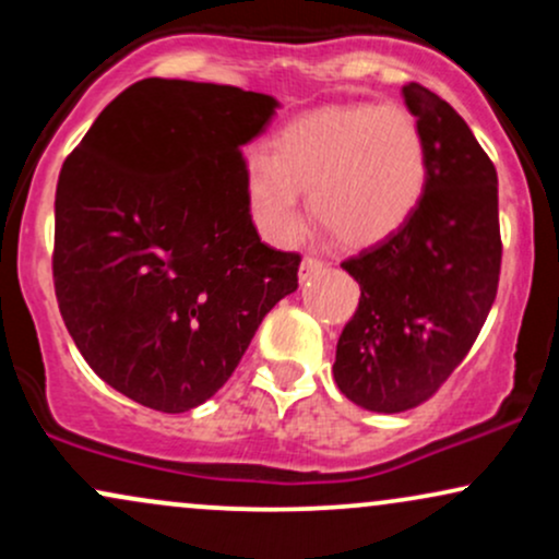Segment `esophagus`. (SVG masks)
<instances>
[{
	"mask_svg": "<svg viewBox=\"0 0 559 559\" xmlns=\"http://www.w3.org/2000/svg\"><path fill=\"white\" fill-rule=\"evenodd\" d=\"M325 267H329V262L320 260V258H312V254H307L305 260H301V267H299V278L307 281V278H316V275L325 273Z\"/></svg>",
	"mask_w": 559,
	"mask_h": 559,
	"instance_id": "34e87169",
	"label": "esophagus"
}]
</instances>
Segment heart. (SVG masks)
I'll return each instance as SVG.
<instances>
[{
	"instance_id": "1",
	"label": "heart",
	"mask_w": 559,
	"mask_h": 559,
	"mask_svg": "<svg viewBox=\"0 0 559 559\" xmlns=\"http://www.w3.org/2000/svg\"><path fill=\"white\" fill-rule=\"evenodd\" d=\"M426 176V139L413 115L400 105H346L301 115L275 133L271 155H249L243 194L267 241L297 239L299 191H310L320 226L365 247L407 221Z\"/></svg>"
}]
</instances>
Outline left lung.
Listing matches in <instances>:
<instances>
[{"instance_id": "left-lung-1", "label": "left lung", "mask_w": 559, "mask_h": 559, "mask_svg": "<svg viewBox=\"0 0 559 559\" xmlns=\"http://www.w3.org/2000/svg\"><path fill=\"white\" fill-rule=\"evenodd\" d=\"M428 152L420 202L394 234L342 267L360 284L333 378L373 413L428 402L484 329L502 267L497 168L449 102L402 86Z\"/></svg>"}]
</instances>
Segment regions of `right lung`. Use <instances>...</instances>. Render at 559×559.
Here are the masks:
<instances>
[{"label":"right lung","instance_id":"right-lung-1","mask_svg":"<svg viewBox=\"0 0 559 559\" xmlns=\"http://www.w3.org/2000/svg\"><path fill=\"white\" fill-rule=\"evenodd\" d=\"M275 99L144 79L62 163L52 275L60 316L102 381L186 413L234 376L262 318L297 292L299 252L260 241L243 152Z\"/></svg>","mask_w":559,"mask_h":559}]
</instances>
